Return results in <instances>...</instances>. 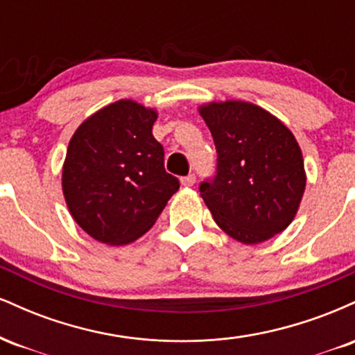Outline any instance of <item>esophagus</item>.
<instances>
[{
	"label": "esophagus",
	"instance_id": "34e87169",
	"mask_svg": "<svg viewBox=\"0 0 355 355\" xmlns=\"http://www.w3.org/2000/svg\"><path fill=\"white\" fill-rule=\"evenodd\" d=\"M180 182L183 187H193L195 185V175L190 173V175H187V177H182Z\"/></svg>",
	"mask_w": 355,
	"mask_h": 355
}]
</instances>
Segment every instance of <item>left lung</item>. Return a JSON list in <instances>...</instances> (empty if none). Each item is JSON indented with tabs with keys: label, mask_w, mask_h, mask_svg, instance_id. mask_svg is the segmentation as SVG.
Returning <instances> with one entry per match:
<instances>
[{
	"label": "left lung",
	"mask_w": 355,
	"mask_h": 355,
	"mask_svg": "<svg viewBox=\"0 0 355 355\" xmlns=\"http://www.w3.org/2000/svg\"><path fill=\"white\" fill-rule=\"evenodd\" d=\"M198 112L217 148V173L200 183L217 225L247 245L287 229L305 190L302 152L291 130L247 101H214Z\"/></svg>",
	"instance_id": "obj_1"
}]
</instances>
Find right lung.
I'll return each mask as SVG.
<instances>
[{"instance_id": "right-lung-1", "label": "right lung", "mask_w": 355, "mask_h": 355, "mask_svg": "<svg viewBox=\"0 0 355 355\" xmlns=\"http://www.w3.org/2000/svg\"><path fill=\"white\" fill-rule=\"evenodd\" d=\"M155 120V110L120 100L87 118L71 137L61 178L64 200L75 222L101 243L125 245L141 237L180 187L165 172Z\"/></svg>"}]
</instances>
